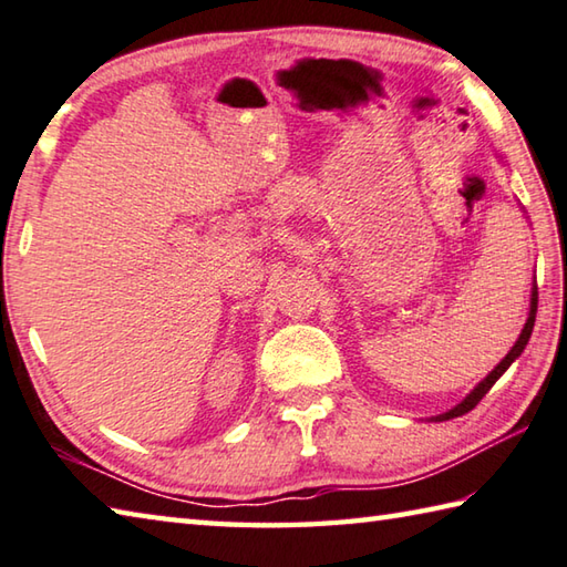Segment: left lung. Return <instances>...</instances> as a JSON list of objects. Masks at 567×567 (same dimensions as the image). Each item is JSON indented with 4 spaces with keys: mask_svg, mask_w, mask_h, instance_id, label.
<instances>
[{
    "mask_svg": "<svg viewBox=\"0 0 567 567\" xmlns=\"http://www.w3.org/2000/svg\"><path fill=\"white\" fill-rule=\"evenodd\" d=\"M535 312H538V287H533V295H530V315H528V322H526V327H523V332H520V337H518V342L513 344V349L511 352L506 354V359H503V362L493 369V372L483 379V382L471 391V394L461 401L458 406H454L451 411H446V414H439L436 416V421H449V419H454V416H461V414H468V411L478 404V401L488 394L491 391V386L498 382L501 379V374L506 372V369L516 362V359L520 357V352L523 349H526V344H528V339H530V332H533V324H535Z\"/></svg>",
    "mask_w": 567,
    "mask_h": 567,
    "instance_id": "left-lung-1",
    "label": "left lung"
}]
</instances>
